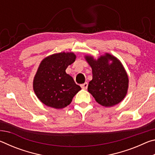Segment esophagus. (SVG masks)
Listing matches in <instances>:
<instances>
[{"label":"esophagus","mask_w":155,"mask_h":155,"mask_svg":"<svg viewBox=\"0 0 155 155\" xmlns=\"http://www.w3.org/2000/svg\"><path fill=\"white\" fill-rule=\"evenodd\" d=\"M87 86H88V83L87 82H85V83L82 84V85H81V87L82 89H83V90H86V89L87 88Z\"/></svg>","instance_id":"obj_1"}]
</instances>
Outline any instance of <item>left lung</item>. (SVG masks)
Instances as JSON below:
<instances>
[{
  "label": "left lung",
  "instance_id": "left-lung-1",
  "mask_svg": "<svg viewBox=\"0 0 155 155\" xmlns=\"http://www.w3.org/2000/svg\"><path fill=\"white\" fill-rule=\"evenodd\" d=\"M92 68L93 78L88 85V91L97 103L104 107H112L120 103L127 93L128 78L118 59L109 54L98 60L86 56ZM109 61L112 63L108 64Z\"/></svg>",
  "mask_w": 155,
  "mask_h": 155
}]
</instances>
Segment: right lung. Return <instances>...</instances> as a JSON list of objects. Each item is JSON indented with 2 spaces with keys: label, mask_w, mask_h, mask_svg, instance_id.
<instances>
[{
  "label": "right lung",
  "mask_w": 155,
  "mask_h": 155,
  "mask_svg": "<svg viewBox=\"0 0 155 155\" xmlns=\"http://www.w3.org/2000/svg\"><path fill=\"white\" fill-rule=\"evenodd\" d=\"M76 56L72 52H60L42 60L33 81L36 96L46 106L62 109L71 103L81 88L66 74L65 70L74 63Z\"/></svg>",
  "instance_id": "add662e5"
}]
</instances>
